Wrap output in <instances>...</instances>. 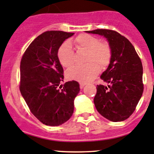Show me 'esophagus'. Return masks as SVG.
Returning a JSON list of instances; mask_svg holds the SVG:
<instances>
[{
	"mask_svg": "<svg viewBox=\"0 0 154 154\" xmlns=\"http://www.w3.org/2000/svg\"><path fill=\"white\" fill-rule=\"evenodd\" d=\"M85 83H80V89H82L84 86H85Z\"/></svg>",
	"mask_w": 154,
	"mask_h": 154,
	"instance_id": "34e87169",
	"label": "esophagus"
}]
</instances>
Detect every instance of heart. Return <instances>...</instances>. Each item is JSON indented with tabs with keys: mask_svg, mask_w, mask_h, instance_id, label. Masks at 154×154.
<instances>
[{
	"mask_svg": "<svg viewBox=\"0 0 154 154\" xmlns=\"http://www.w3.org/2000/svg\"><path fill=\"white\" fill-rule=\"evenodd\" d=\"M76 46L88 52L82 66H73L66 72V76L70 80L87 83L99 72L101 68L106 67L111 60V48L106 42H100L97 37L88 34H82L76 37ZM58 58L62 66L69 68L74 63V53L69 42H65L58 50Z\"/></svg>",
	"mask_w": 154,
	"mask_h": 154,
	"instance_id": "b5f03b06",
	"label": "heart"
}]
</instances>
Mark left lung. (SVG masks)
I'll return each instance as SVG.
<instances>
[{
    "instance_id": "1",
    "label": "left lung",
    "mask_w": 154,
    "mask_h": 154,
    "mask_svg": "<svg viewBox=\"0 0 154 154\" xmlns=\"http://www.w3.org/2000/svg\"><path fill=\"white\" fill-rule=\"evenodd\" d=\"M86 33L105 37L112 51L109 65L100 76L109 85H97L95 106L109 120H125L134 112L143 92L140 58L130 41L116 31L96 29Z\"/></svg>"
}]
</instances>
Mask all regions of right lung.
I'll return each instance as SVG.
<instances>
[{
    "instance_id": "1",
    "label": "right lung",
    "mask_w": 154,
    "mask_h": 154,
    "mask_svg": "<svg viewBox=\"0 0 154 154\" xmlns=\"http://www.w3.org/2000/svg\"><path fill=\"white\" fill-rule=\"evenodd\" d=\"M74 33L48 31L38 36L23 55L20 65V91L31 112L43 124L56 126L69 120L79 84L63 81L58 50Z\"/></svg>"
}]
</instances>
